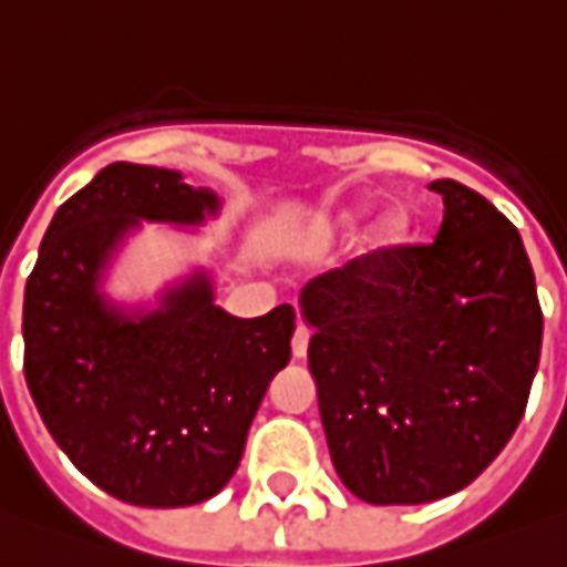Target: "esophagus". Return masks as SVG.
<instances>
[{"mask_svg":"<svg viewBox=\"0 0 567 567\" xmlns=\"http://www.w3.org/2000/svg\"><path fill=\"white\" fill-rule=\"evenodd\" d=\"M308 339H311V330H308L306 323H299L296 333H292V354L296 358H306L308 354Z\"/></svg>","mask_w":567,"mask_h":567,"instance_id":"esophagus-1","label":"esophagus"}]
</instances>
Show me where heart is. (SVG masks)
<instances>
[{"label":"heart","instance_id":"1","mask_svg":"<svg viewBox=\"0 0 567 567\" xmlns=\"http://www.w3.org/2000/svg\"><path fill=\"white\" fill-rule=\"evenodd\" d=\"M361 213H364V209H349V213H342V216H339V225H342V228H351V225L361 218ZM404 231H408V218L392 213V216H385L380 225H377V231H373V244H380V246L395 244V240L404 237Z\"/></svg>","mask_w":567,"mask_h":567}]
</instances>
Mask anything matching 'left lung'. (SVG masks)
<instances>
[{
  "mask_svg": "<svg viewBox=\"0 0 567 567\" xmlns=\"http://www.w3.org/2000/svg\"><path fill=\"white\" fill-rule=\"evenodd\" d=\"M429 187L444 200L432 244L382 246L302 290L333 466L377 506L472 485L540 364L544 311L515 225L460 182Z\"/></svg>",
  "mask_w": 567,
  "mask_h": 567,
  "instance_id": "obj_1",
  "label": "left lung"
}]
</instances>
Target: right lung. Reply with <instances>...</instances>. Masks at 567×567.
Instances as JSON below:
<instances>
[{"label":"right lung","mask_w":567,"mask_h":567,"mask_svg":"<svg viewBox=\"0 0 567 567\" xmlns=\"http://www.w3.org/2000/svg\"><path fill=\"white\" fill-rule=\"evenodd\" d=\"M209 187L182 172L113 163L76 190L23 290V377L70 463L135 506H190L228 485L268 382L290 364L292 306L231 318L206 271L154 311L111 306L97 280L138 221L200 225Z\"/></svg>","instance_id":"1"}]
</instances>
